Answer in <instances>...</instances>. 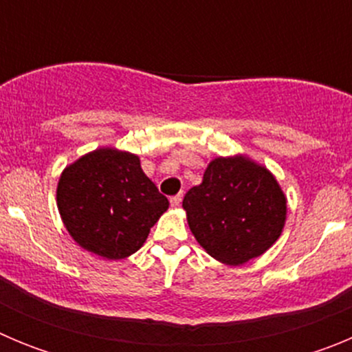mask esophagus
<instances>
[{"mask_svg": "<svg viewBox=\"0 0 352 352\" xmlns=\"http://www.w3.org/2000/svg\"><path fill=\"white\" fill-rule=\"evenodd\" d=\"M182 199H183V195H182V194L173 195V197H170V204H173L174 208H178L179 204H182Z\"/></svg>", "mask_w": 352, "mask_h": 352, "instance_id": "obj_1", "label": "esophagus"}]
</instances>
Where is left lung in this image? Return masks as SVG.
I'll return each instance as SVG.
<instances>
[{
	"instance_id": "1",
	"label": "left lung",
	"mask_w": 352,
	"mask_h": 352,
	"mask_svg": "<svg viewBox=\"0 0 352 352\" xmlns=\"http://www.w3.org/2000/svg\"><path fill=\"white\" fill-rule=\"evenodd\" d=\"M192 234L217 261L239 266L282 234L287 199L264 166L243 155L210 162L203 183L183 199Z\"/></svg>"
}]
</instances>
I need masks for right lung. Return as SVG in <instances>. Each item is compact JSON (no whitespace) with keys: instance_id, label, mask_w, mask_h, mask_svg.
<instances>
[{"instance_id":"right-lung-1","label":"right lung","mask_w":352,"mask_h":352,"mask_svg":"<svg viewBox=\"0 0 352 352\" xmlns=\"http://www.w3.org/2000/svg\"><path fill=\"white\" fill-rule=\"evenodd\" d=\"M56 201L74 241L111 261L138 252L169 208L138 155L116 148H98L65 167Z\"/></svg>"}]
</instances>
